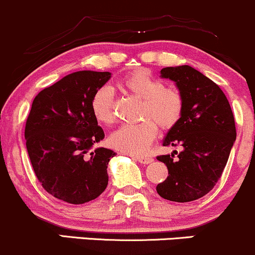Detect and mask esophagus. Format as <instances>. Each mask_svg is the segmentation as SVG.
<instances>
[{"label":"esophagus","mask_w":255,"mask_h":255,"mask_svg":"<svg viewBox=\"0 0 255 255\" xmlns=\"http://www.w3.org/2000/svg\"><path fill=\"white\" fill-rule=\"evenodd\" d=\"M133 158H135L136 161L140 162L141 164H150L151 162L153 161V159L149 157V156H133Z\"/></svg>","instance_id":"esophagus-1"}]
</instances>
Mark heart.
<instances>
[{"label":"heart","mask_w":255,"mask_h":255,"mask_svg":"<svg viewBox=\"0 0 255 255\" xmlns=\"http://www.w3.org/2000/svg\"><path fill=\"white\" fill-rule=\"evenodd\" d=\"M121 86L133 96L142 99L140 109L144 121L125 125L109 136L114 149L140 155L145 152L157 134V125L163 129L173 127L183 113V97L174 88H166L146 70H138L123 78ZM114 93L110 87H102L94 93L91 102L92 114L102 125L115 121Z\"/></svg>","instance_id":"1"}]
</instances>
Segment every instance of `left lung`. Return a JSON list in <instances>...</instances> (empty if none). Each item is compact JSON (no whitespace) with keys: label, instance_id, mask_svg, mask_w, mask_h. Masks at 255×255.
Listing matches in <instances>:
<instances>
[{"label":"left lung","instance_id":"1","mask_svg":"<svg viewBox=\"0 0 255 255\" xmlns=\"http://www.w3.org/2000/svg\"><path fill=\"white\" fill-rule=\"evenodd\" d=\"M161 77L173 81L183 97L180 119L162 145L181 151L177 158L175 151L157 156L168 177L156 190L164 200L190 202L208 194L222 177L236 140L234 114L219 86L191 66L163 68Z\"/></svg>","mask_w":255,"mask_h":255}]
</instances>
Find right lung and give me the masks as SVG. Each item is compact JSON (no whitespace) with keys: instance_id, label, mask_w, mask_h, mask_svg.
I'll use <instances>...</instances> for the list:
<instances>
[{"instance_id":"right-lung-1","label":"right lung","mask_w":255,"mask_h":255,"mask_svg":"<svg viewBox=\"0 0 255 255\" xmlns=\"http://www.w3.org/2000/svg\"><path fill=\"white\" fill-rule=\"evenodd\" d=\"M111 72L83 70L44 88L32 102L25 126L33 172L48 194L72 205L102 195L108 164L116 152L94 145L105 136L92 114L94 93Z\"/></svg>"}]
</instances>
